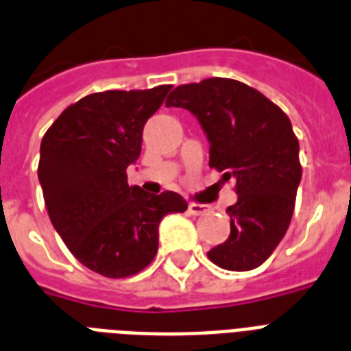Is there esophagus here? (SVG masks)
<instances>
[{
    "label": "esophagus",
    "mask_w": 351,
    "mask_h": 351,
    "mask_svg": "<svg viewBox=\"0 0 351 351\" xmlns=\"http://www.w3.org/2000/svg\"><path fill=\"white\" fill-rule=\"evenodd\" d=\"M187 209H189V213L193 216H200L209 210L207 207H205V205H202V204H189V207H187Z\"/></svg>",
    "instance_id": "esophagus-1"
}]
</instances>
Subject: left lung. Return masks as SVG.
<instances>
[{
	"mask_svg": "<svg viewBox=\"0 0 351 351\" xmlns=\"http://www.w3.org/2000/svg\"><path fill=\"white\" fill-rule=\"evenodd\" d=\"M166 106L189 110L209 141V166L234 178L230 234L207 252L225 270H252L283 240L301 182L299 142L283 110L243 82L210 77L176 86Z\"/></svg>",
	"mask_w": 351,
	"mask_h": 351,
	"instance_id": "left-lung-1",
	"label": "left lung"
}]
</instances>
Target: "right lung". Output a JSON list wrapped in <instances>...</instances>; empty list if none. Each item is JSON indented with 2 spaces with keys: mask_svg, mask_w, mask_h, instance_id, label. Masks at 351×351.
Instances as JSON below:
<instances>
[{
  "mask_svg": "<svg viewBox=\"0 0 351 351\" xmlns=\"http://www.w3.org/2000/svg\"><path fill=\"white\" fill-rule=\"evenodd\" d=\"M169 90L162 84L82 97L43 136L37 176L50 221L70 252L97 274L128 278L146 269L158 250L162 218L187 209L178 193L149 195L128 185L144 124Z\"/></svg>",
  "mask_w": 351,
  "mask_h": 351,
  "instance_id": "obj_1",
  "label": "right lung"
}]
</instances>
